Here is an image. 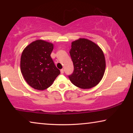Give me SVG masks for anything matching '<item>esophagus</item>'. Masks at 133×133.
I'll use <instances>...</instances> for the list:
<instances>
[{
	"label": "esophagus",
	"instance_id": "obj_1",
	"mask_svg": "<svg viewBox=\"0 0 133 133\" xmlns=\"http://www.w3.org/2000/svg\"><path fill=\"white\" fill-rule=\"evenodd\" d=\"M61 74H63V72H64V70H63V69H62L61 70Z\"/></svg>",
	"mask_w": 133,
	"mask_h": 133
}]
</instances>
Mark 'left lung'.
<instances>
[{"instance_id":"left-lung-1","label":"left lung","mask_w":133,"mask_h":133,"mask_svg":"<svg viewBox=\"0 0 133 133\" xmlns=\"http://www.w3.org/2000/svg\"><path fill=\"white\" fill-rule=\"evenodd\" d=\"M70 54L74 65V71L68 76L71 82L82 89L97 85L102 79L106 66L101 48L90 40L81 38L71 43Z\"/></svg>"}]
</instances>
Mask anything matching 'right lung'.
<instances>
[{
    "label": "right lung",
    "mask_w": 133,
    "mask_h": 133,
    "mask_svg": "<svg viewBox=\"0 0 133 133\" xmlns=\"http://www.w3.org/2000/svg\"><path fill=\"white\" fill-rule=\"evenodd\" d=\"M52 50V43L37 40L23 51L21 72L27 83L36 90L48 88L61 73L51 57Z\"/></svg>",
    "instance_id": "add662e5"
}]
</instances>
